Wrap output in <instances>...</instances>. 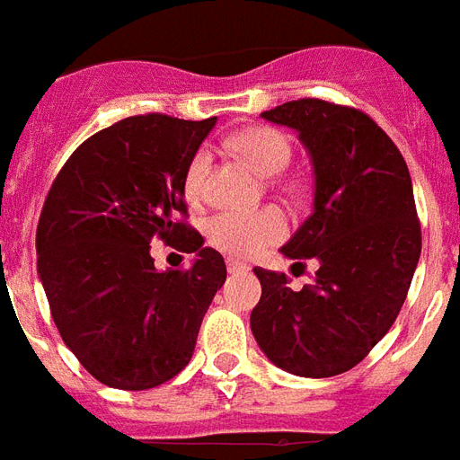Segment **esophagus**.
Listing matches in <instances>:
<instances>
[{"instance_id": "1", "label": "esophagus", "mask_w": 460, "mask_h": 460, "mask_svg": "<svg viewBox=\"0 0 460 460\" xmlns=\"http://www.w3.org/2000/svg\"><path fill=\"white\" fill-rule=\"evenodd\" d=\"M226 270H229V275H243V272H248V265H243V262H236V261H229L226 262Z\"/></svg>"}]
</instances>
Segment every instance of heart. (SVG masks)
Segmentation results:
<instances>
[{"mask_svg": "<svg viewBox=\"0 0 460 460\" xmlns=\"http://www.w3.org/2000/svg\"><path fill=\"white\" fill-rule=\"evenodd\" d=\"M231 152L248 161L262 175H275L289 164L292 146L282 132L270 128H251L229 139ZM209 166V156L199 152L185 173V195L195 199L202 190V178ZM287 222L272 207L258 212H219L207 222V241L229 258L248 261L285 236Z\"/></svg>", "mask_w": 460, "mask_h": 460, "instance_id": "obj_1", "label": "heart"}]
</instances>
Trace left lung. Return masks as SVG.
<instances>
[{
    "label": "left lung",
    "instance_id": "left-lung-1",
    "mask_svg": "<svg viewBox=\"0 0 460 460\" xmlns=\"http://www.w3.org/2000/svg\"><path fill=\"white\" fill-rule=\"evenodd\" d=\"M299 135L314 166V212L279 251L318 262L299 292L255 268L262 294L255 342L279 369L306 378L345 374L394 325L415 275L422 234L412 181L391 137L355 108L318 98L261 113Z\"/></svg>",
    "mask_w": 460,
    "mask_h": 460
}]
</instances>
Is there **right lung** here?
Here are the masks:
<instances>
[{"label": "right lung", "mask_w": 460, "mask_h": 460, "mask_svg": "<svg viewBox=\"0 0 460 460\" xmlns=\"http://www.w3.org/2000/svg\"><path fill=\"white\" fill-rule=\"evenodd\" d=\"M217 118L135 115L89 137L55 178L35 251L65 345L101 384L146 391L188 367L226 265L185 215V173ZM152 237L195 252L156 270Z\"/></svg>", "instance_id": "right-lung-1"}]
</instances>
